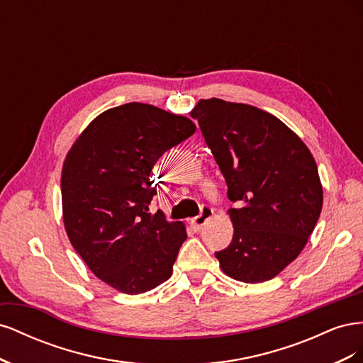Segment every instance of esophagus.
Masks as SVG:
<instances>
[{
	"instance_id": "esophagus-1",
	"label": "esophagus",
	"mask_w": 363,
	"mask_h": 363,
	"mask_svg": "<svg viewBox=\"0 0 363 363\" xmlns=\"http://www.w3.org/2000/svg\"><path fill=\"white\" fill-rule=\"evenodd\" d=\"M212 215H213V208L211 206H203L201 213L199 216H195V218L191 219V225L196 230H200L208 221V219L212 218Z\"/></svg>"
}]
</instances>
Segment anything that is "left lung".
<instances>
[{"instance_id":"8db88e82","label":"left lung","mask_w":363,"mask_h":363,"mask_svg":"<svg viewBox=\"0 0 363 363\" xmlns=\"http://www.w3.org/2000/svg\"><path fill=\"white\" fill-rule=\"evenodd\" d=\"M191 116L221 169L235 233L215 256L228 277L271 280L296 259L316 225L323 186L309 148L257 107L201 100Z\"/></svg>"}]
</instances>
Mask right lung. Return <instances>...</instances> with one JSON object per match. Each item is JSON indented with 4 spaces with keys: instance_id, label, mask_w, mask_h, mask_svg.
<instances>
[{
    "instance_id": "1",
    "label": "right lung",
    "mask_w": 363,
    "mask_h": 363,
    "mask_svg": "<svg viewBox=\"0 0 363 363\" xmlns=\"http://www.w3.org/2000/svg\"><path fill=\"white\" fill-rule=\"evenodd\" d=\"M191 119L142 103L96 116L62 169L63 223L72 247L112 288L144 294L167 281L186 240L182 223L151 213L152 167L195 133Z\"/></svg>"
}]
</instances>
